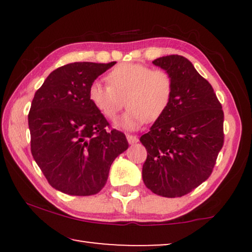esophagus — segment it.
<instances>
[{"label":"esophagus","instance_id":"1","mask_svg":"<svg viewBox=\"0 0 252 252\" xmlns=\"http://www.w3.org/2000/svg\"><path fill=\"white\" fill-rule=\"evenodd\" d=\"M126 137H127V141H128L129 144H134V143H136L137 141H139V139H137V136L132 135V134H127Z\"/></svg>","mask_w":252,"mask_h":252}]
</instances>
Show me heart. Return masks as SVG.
Wrapping results in <instances>:
<instances>
[{"label": "heart", "instance_id": "1", "mask_svg": "<svg viewBox=\"0 0 252 252\" xmlns=\"http://www.w3.org/2000/svg\"><path fill=\"white\" fill-rule=\"evenodd\" d=\"M109 85L95 80L88 89L92 104L105 118L113 119L124 105L128 110L118 120L122 128L134 130L163 115L173 95V79L163 68L136 63L120 64L108 74Z\"/></svg>", "mask_w": 252, "mask_h": 252}]
</instances>
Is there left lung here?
Returning <instances> with one entry per match:
<instances>
[{
	"instance_id": "obj_1",
	"label": "left lung",
	"mask_w": 252,
	"mask_h": 252,
	"mask_svg": "<svg viewBox=\"0 0 252 252\" xmlns=\"http://www.w3.org/2000/svg\"><path fill=\"white\" fill-rule=\"evenodd\" d=\"M153 64L171 74L173 95L140 137L148 154L142 179L155 194L181 197L212 173L223 144V111L212 86L187 58L170 55Z\"/></svg>"
}]
</instances>
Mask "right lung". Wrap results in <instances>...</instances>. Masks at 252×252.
Instances as JSON below:
<instances>
[{"mask_svg": "<svg viewBox=\"0 0 252 252\" xmlns=\"http://www.w3.org/2000/svg\"><path fill=\"white\" fill-rule=\"evenodd\" d=\"M116 62H77L51 72L37 89L29 113L31 151L51 187L73 196L104 187L111 164L127 150L125 134L92 104V82Z\"/></svg>", "mask_w": 252, "mask_h": 252, "instance_id": "1", "label": "right lung"}]
</instances>
